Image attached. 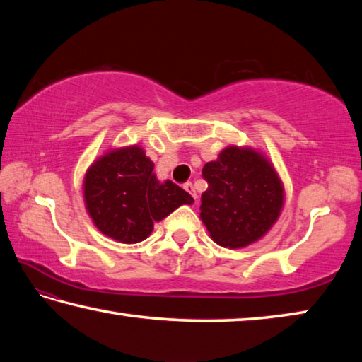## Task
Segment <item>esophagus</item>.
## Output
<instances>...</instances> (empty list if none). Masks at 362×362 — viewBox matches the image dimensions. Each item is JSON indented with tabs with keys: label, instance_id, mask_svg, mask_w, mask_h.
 Instances as JSON below:
<instances>
[{
	"label": "esophagus",
	"instance_id": "obj_1",
	"mask_svg": "<svg viewBox=\"0 0 362 362\" xmlns=\"http://www.w3.org/2000/svg\"><path fill=\"white\" fill-rule=\"evenodd\" d=\"M183 188H185V192H188L189 194H192V198L196 199V192H194V187H193L192 182H187L185 185H183Z\"/></svg>",
	"mask_w": 362,
	"mask_h": 362
}]
</instances>
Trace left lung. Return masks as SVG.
Returning <instances> with one entry per match:
<instances>
[{
    "label": "left lung",
    "mask_w": 362,
    "mask_h": 362,
    "mask_svg": "<svg viewBox=\"0 0 362 362\" xmlns=\"http://www.w3.org/2000/svg\"><path fill=\"white\" fill-rule=\"evenodd\" d=\"M207 189L201 218L223 247H244L262 238L283 207V185L265 158L228 146L203 168Z\"/></svg>",
    "instance_id": "obj_1"
}]
</instances>
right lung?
<instances>
[{
    "label": "right lung",
    "instance_id": "obj_1",
    "mask_svg": "<svg viewBox=\"0 0 362 362\" xmlns=\"http://www.w3.org/2000/svg\"><path fill=\"white\" fill-rule=\"evenodd\" d=\"M153 164L139 146L113 150L88 170L84 199L103 235L134 244L144 241L153 223L193 198L174 182H158Z\"/></svg>",
    "mask_w": 362,
    "mask_h": 362
}]
</instances>
